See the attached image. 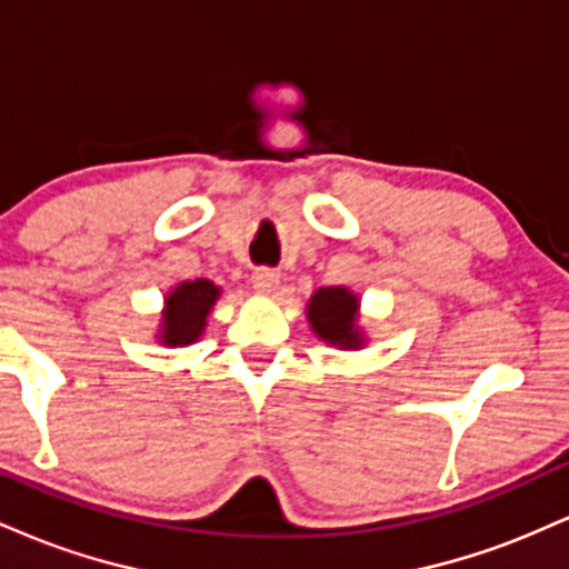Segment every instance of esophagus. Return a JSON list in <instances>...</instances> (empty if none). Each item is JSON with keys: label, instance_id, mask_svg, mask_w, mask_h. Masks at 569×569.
I'll return each mask as SVG.
<instances>
[{"label": "esophagus", "instance_id": "34e87169", "mask_svg": "<svg viewBox=\"0 0 569 569\" xmlns=\"http://www.w3.org/2000/svg\"><path fill=\"white\" fill-rule=\"evenodd\" d=\"M253 289L259 293H276L278 291V283H280V276L276 270H267V267H259L257 272H253L251 278Z\"/></svg>", "mask_w": 569, "mask_h": 569}]
</instances>
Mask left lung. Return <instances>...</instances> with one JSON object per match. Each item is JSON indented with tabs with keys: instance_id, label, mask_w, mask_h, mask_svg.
Returning <instances> with one entry per match:
<instances>
[{
	"instance_id": "left-lung-1",
	"label": "left lung",
	"mask_w": 569,
	"mask_h": 569,
	"mask_svg": "<svg viewBox=\"0 0 569 569\" xmlns=\"http://www.w3.org/2000/svg\"><path fill=\"white\" fill-rule=\"evenodd\" d=\"M307 323L321 342L339 350H361L367 345L361 318V297L348 286H326L307 299Z\"/></svg>"
}]
</instances>
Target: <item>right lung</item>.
<instances>
[{
  "label": "right lung",
  "instance_id": "obj_1",
  "mask_svg": "<svg viewBox=\"0 0 569 569\" xmlns=\"http://www.w3.org/2000/svg\"><path fill=\"white\" fill-rule=\"evenodd\" d=\"M221 286L211 280H181L162 297L158 339L166 348H189L202 337L213 305L219 302Z\"/></svg>",
  "mask_w": 569,
  "mask_h": 569
}]
</instances>
